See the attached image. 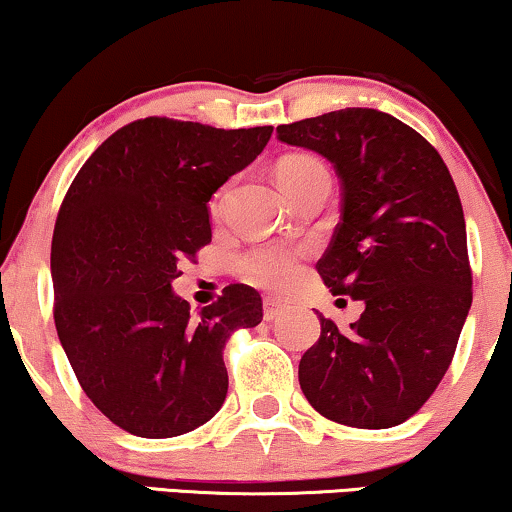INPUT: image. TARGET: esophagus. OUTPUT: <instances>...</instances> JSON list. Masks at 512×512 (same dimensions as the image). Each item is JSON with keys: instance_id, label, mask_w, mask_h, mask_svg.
<instances>
[{"instance_id": "obj_1", "label": "esophagus", "mask_w": 512, "mask_h": 512, "mask_svg": "<svg viewBox=\"0 0 512 512\" xmlns=\"http://www.w3.org/2000/svg\"><path fill=\"white\" fill-rule=\"evenodd\" d=\"M284 312V305L279 303V300H275V298H265L263 300V317H265V321H272V319H277L279 314Z\"/></svg>"}]
</instances>
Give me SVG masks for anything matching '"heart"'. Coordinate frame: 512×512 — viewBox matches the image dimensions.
<instances>
[{
  "label": "heart",
  "mask_w": 512,
  "mask_h": 512,
  "mask_svg": "<svg viewBox=\"0 0 512 512\" xmlns=\"http://www.w3.org/2000/svg\"><path fill=\"white\" fill-rule=\"evenodd\" d=\"M275 174L286 195L300 191V188L317 179H328L324 163L319 158L307 156V153L284 156L277 163ZM221 200L223 193L216 195L214 209L221 207ZM237 272L251 284L263 286V289L270 291H282L298 275V254L291 249L275 247V244H263V247L244 251L237 258Z\"/></svg>",
  "instance_id": "obj_1"
}]
</instances>
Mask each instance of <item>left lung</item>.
<instances>
[{"instance_id":"8db88e82","label":"left lung","mask_w":512,"mask_h":512,"mask_svg":"<svg viewBox=\"0 0 512 512\" xmlns=\"http://www.w3.org/2000/svg\"><path fill=\"white\" fill-rule=\"evenodd\" d=\"M277 137L335 167L340 223L317 270L335 296L366 305L349 331L319 314V340L298 366L300 389L338 424H403L450 368L473 300L452 174L419 132L377 109L279 125Z\"/></svg>"}]
</instances>
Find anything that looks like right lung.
I'll return each mask as SVG.
<instances>
[{
	"label": "right lung",
	"instance_id": "add662e5",
	"mask_svg": "<svg viewBox=\"0 0 512 512\" xmlns=\"http://www.w3.org/2000/svg\"><path fill=\"white\" fill-rule=\"evenodd\" d=\"M272 130L142 118L97 146L62 200L51 247L60 345L95 408L132 436H181L226 401L223 347L261 324V296L230 284L193 314L172 279L212 242L207 202Z\"/></svg>",
	"mask_w": 512,
	"mask_h": 512
}]
</instances>
